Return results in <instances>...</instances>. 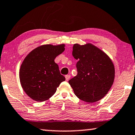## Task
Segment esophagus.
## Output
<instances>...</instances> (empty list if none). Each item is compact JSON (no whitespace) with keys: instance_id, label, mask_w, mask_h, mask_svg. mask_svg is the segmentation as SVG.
<instances>
[{"instance_id":"esophagus-1","label":"esophagus","mask_w":135,"mask_h":135,"mask_svg":"<svg viewBox=\"0 0 135 135\" xmlns=\"http://www.w3.org/2000/svg\"><path fill=\"white\" fill-rule=\"evenodd\" d=\"M70 78H71V76H70V75H66L65 76V79L66 80L68 81L69 79H70Z\"/></svg>"}]
</instances>
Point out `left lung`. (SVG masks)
Wrapping results in <instances>:
<instances>
[{"label": "left lung", "instance_id": "8db88e82", "mask_svg": "<svg viewBox=\"0 0 135 135\" xmlns=\"http://www.w3.org/2000/svg\"><path fill=\"white\" fill-rule=\"evenodd\" d=\"M72 54L78 60V74L68 83L75 95L89 103L101 100L114 83L115 68L111 59L91 44H74Z\"/></svg>", "mask_w": 135, "mask_h": 135}]
</instances>
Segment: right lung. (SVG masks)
<instances>
[{"label":"right lung","mask_w":135,"mask_h":135,"mask_svg":"<svg viewBox=\"0 0 135 135\" xmlns=\"http://www.w3.org/2000/svg\"><path fill=\"white\" fill-rule=\"evenodd\" d=\"M65 45H44L33 50L21 64L19 78L26 94L37 102H44L54 94L65 78L60 73L55 59L62 53Z\"/></svg>","instance_id":"1"}]
</instances>
